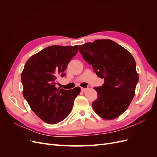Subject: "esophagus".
Listing matches in <instances>:
<instances>
[{"mask_svg":"<svg viewBox=\"0 0 157 157\" xmlns=\"http://www.w3.org/2000/svg\"><path fill=\"white\" fill-rule=\"evenodd\" d=\"M87 90H88V88H81V91H82V92H86Z\"/></svg>","mask_w":157,"mask_h":157,"instance_id":"1","label":"esophagus"}]
</instances>
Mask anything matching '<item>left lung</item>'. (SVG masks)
Returning a JSON list of instances; mask_svg holds the SVG:
<instances>
[{"label":"left lung","instance_id":"1","mask_svg":"<svg viewBox=\"0 0 157 157\" xmlns=\"http://www.w3.org/2000/svg\"><path fill=\"white\" fill-rule=\"evenodd\" d=\"M84 60L92 65L98 77L104 78L92 107L99 116L113 120L121 115L135 96L139 75L134 57L126 49L109 39L96 40L79 46Z\"/></svg>","mask_w":157,"mask_h":157}]
</instances>
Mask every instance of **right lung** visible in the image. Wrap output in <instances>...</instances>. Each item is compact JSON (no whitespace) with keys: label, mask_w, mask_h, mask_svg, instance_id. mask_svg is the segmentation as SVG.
<instances>
[{"label":"right lung","mask_w":157,"mask_h":157,"mask_svg":"<svg viewBox=\"0 0 157 157\" xmlns=\"http://www.w3.org/2000/svg\"><path fill=\"white\" fill-rule=\"evenodd\" d=\"M78 47H47L31 56L21 73L23 97L32 111L48 124L64 120L80 92V87L69 90L56 87L57 78L65 75L69 61L77 54Z\"/></svg>","instance_id":"right-lung-1"}]
</instances>
